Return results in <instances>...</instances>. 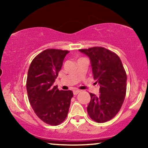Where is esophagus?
I'll list each match as a JSON object with an SVG mask.
<instances>
[{"label": "esophagus", "mask_w": 148, "mask_h": 148, "mask_svg": "<svg viewBox=\"0 0 148 148\" xmlns=\"http://www.w3.org/2000/svg\"><path fill=\"white\" fill-rule=\"evenodd\" d=\"M79 92H80V91L78 89H74L73 91V93L74 95H76L79 93Z\"/></svg>", "instance_id": "esophagus-1"}]
</instances>
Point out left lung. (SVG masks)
<instances>
[{
    "label": "left lung",
    "instance_id": "left-lung-1",
    "mask_svg": "<svg viewBox=\"0 0 148 148\" xmlns=\"http://www.w3.org/2000/svg\"><path fill=\"white\" fill-rule=\"evenodd\" d=\"M89 57L92 74L100 86L99 95L90 92L87 108L89 117L104 123L116 116L123 103L127 90V74L117 54L102 47L79 49Z\"/></svg>",
    "mask_w": 148,
    "mask_h": 148
}]
</instances>
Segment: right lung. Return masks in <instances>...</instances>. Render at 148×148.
Wrapping results in <instances>:
<instances>
[{
  "mask_svg": "<svg viewBox=\"0 0 148 148\" xmlns=\"http://www.w3.org/2000/svg\"><path fill=\"white\" fill-rule=\"evenodd\" d=\"M69 51L46 49L32 60L27 79V91L30 104L42 121L50 125H58L68 115L73 92L53 86L64 59Z\"/></svg>",
  "mask_w": 148,
  "mask_h": 148,
  "instance_id": "add662e5",
  "label": "right lung"
}]
</instances>
